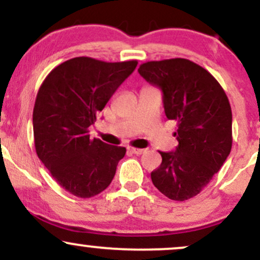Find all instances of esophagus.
<instances>
[{
	"label": "esophagus",
	"instance_id": "esophagus-1",
	"mask_svg": "<svg viewBox=\"0 0 260 260\" xmlns=\"http://www.w3.org/2000/svg\"><path fill=\"white\" fill-rule=\"evenodd\" d=\"M129 151L132 154L136 155H142L143 153H145V149H139V148H129Z\"/></svg>",
	"mask_w": 260,
	"mask_h": 260
}]
</instances>
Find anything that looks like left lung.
Listing matches in <instances>:
<instances>
[{
	"label": "left lung",
	"instance_id": "8db88e82",
	"mask_svg": "<svg viewBox=\"0 0 260 260\" xmlns=\"http://www.w3.org/2000/svg\"><path fill=\"white\" fill-rule=\"evenodd\" d=\"M138 72L162 91L165 115L177 122L176 150L160 151L151 172L154 186L172 201L198 194L228 159L232 147V112L219 82L186 58L150 61Z\"/></svg>",
	"mask_w": 260,
	"mask_h": 260
}]
</instances>
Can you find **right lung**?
Here are the masks:
<instances>
[{
  "mask_svg": "<svg viewBox=\"0 0 260 260\" xmlns=\"http://www.w3.org/2000/svg\"><path fill=\"white\" fill-rule=\"evenodd\" d=\"M138 62L76 57L53 68L32 111L37 154L56 182L79 198L106 189L126 148L90 139L89 127Z\"/></svg>",
  "mask_w": 260,
  "mask_h": 260,
  "instance_id": "right-lung-1",
  "label": "right lung"
}]
</instances>
